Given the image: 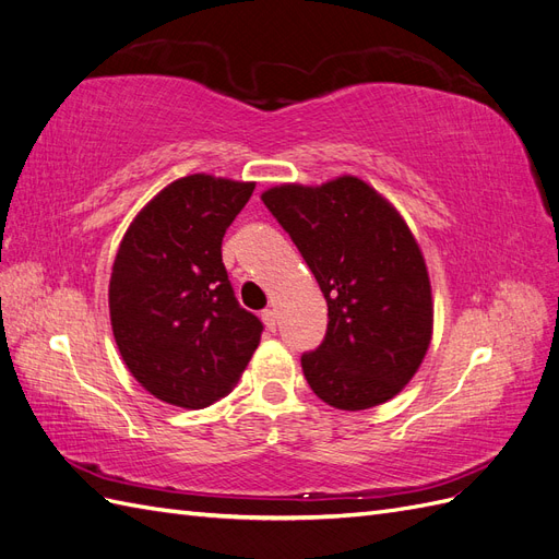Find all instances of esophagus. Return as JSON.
<instances>
[{
    "label": "esophagus",
    "mask_w": 559,
    "mask_h": 559,
    "mask_svg": "<svg viewBox=\"0 0 559 559\" xmlns=\"http://www.w3.org/2000/svg\"><path fill=\"white\" fill-rule=\"evenodd\" d=\"M261 319H263V324H265L267 331H275V326H277V312L275 310H263Z\"/></svg>",
    "instance_id": "obj_1"
}]
</instances>
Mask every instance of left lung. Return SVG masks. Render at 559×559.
Here are the masks:
<instances>
[{"label":"left lung","instance_id":"left-lung-1","mask_svg":"<svg viewBox=\"0 0 559 559\" xmlns=\"http://www.w3.org/2000/svg\"><path fill=\"white\" fill-rule=\"evenodd\" d=\"M261 200L289 233L329 306L321 345L300 357L333 408L394 399L425 359L433 329L425 257L403 216L359 177L282 183Z\"/></svg>","mask_w":559,"mask_h":559}]
</instances>
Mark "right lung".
Masks as SVG:
<instances>
[{
    "instance_id": "1",
    "label": "right lung",
    "mask_w": 559,
    "mask_h": 559,
    "mask_svg": "<svg viewBox=\"0 0 559 559\" xmlns=\"http://www.w3.org/2000/svg\"><path fill=\"white\" fill-rule=\"evenodd\" d=\"M253 181L189 175L134 216L109 280L118 352L148 394L207 408L238 384L263 324L240 308L222 240Z\"/></svg>"
}]
</instances>
